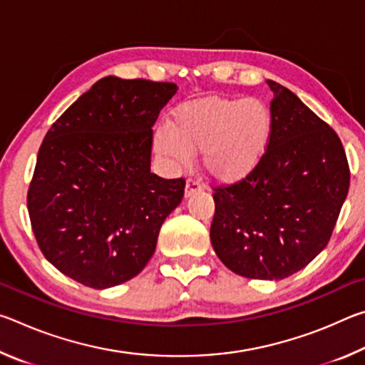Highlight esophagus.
<instances>
[{"label": "esophagus", "mask_w": 365, "mask_h": 365, "mask_svg": "<svg viewBox=\"0 0 365 365\" xmlns=\"http://www.w3.org/2000/svg\"><path fill=\"white\" fill-rule=\"evenodd\" d=\"M202 190V185L200 180H196V178H188L187 185H185V196H191L196 191H201Z\"/></svg>", "instance_id": "1"}]
</instances>
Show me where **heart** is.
I'll return each instance as SVG.
<instances>
[{"mask_svg": "<svg viewBox=\"0 0 365 365\" xmlns=\"http://www.w3.org/2000/svg\"><path fill=\"white\" fill-rule=\"evenodd\" d=\"M275 117L257 98H202L185 103L169 130L154 133L156 151L174 165H188L201 151L206 174L220 183H238L255 174L270 150Z\"/></svg>", "mask_w": 365, "mask_h": 365, "instance_id": "1", "label": "heart"}]
</instances>
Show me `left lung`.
<instances>
[{"label": "left lung", "mask_w": 365, "mask_h": 365, "mask_svg": "<svg viewBox=\"0 0 365 365\" xmlns=\"http://www.w3.org/2000/svg\"><path fill=\"white\" fill-rule=\"evenodd\" d=\"M274 138L255 174L214 188L211 243L246 279L282 280L304 269L331 237L349 190L335 130L293 91L269 80Z\"/></svg>", "instance_id": "obj_1"}]
</instances>
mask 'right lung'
<instances>
[{"label": "right lung", "instance_id": "add662e5", "mask_svg": "<svg viewBox=\"0 0 365 365\" xmlns=\"http://www.w3.org/2000/svg\"><path fill=\"white\" fill-rule=\"evenodd\" d=\"M177 90L104 77L48 130L27 207L43 256L72 280L120 285L154 255L160 225L185 193L183 178L151 172L153 125Z\"/></svg>", "mask_w": 365, "mask_h": 365}]
</instances>
